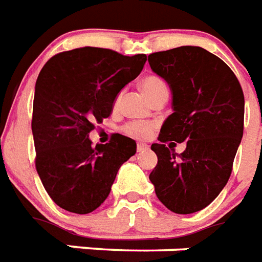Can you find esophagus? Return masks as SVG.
<instances>
[{
  "instance_id": "esophagus-1",
  "label": "esophagus",
  "mask_w": 262,
  "mask_h": 262,
  "mask_svg": "<svg viewBox=\"0 0 262 262\" xmlns=\"http://www.w3.org/2000/svg\"><path fill=\"white\" fill-rule=\"evenodd\" d=\"M145 149H148V145L144 144V143H139L137 144V152H144Z\"/></svg>"
}]
</instances>
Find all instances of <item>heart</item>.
Masks as SVG:
<instances>
[{
	"mask_svg": "<svg viewBox=\"0 0 262 262\" xmlns=\"http://www.w3.org/2000/svg\"><path fill=\"white\" fill-rule=\"evenodd\" d=\"M141 91L144 92V95L148 97L151 101L158 99L159 96L169 95V86L163 81L162 78L158 75H147L141 79L140 82ZM121 101V95H117L114 99V108H117ZM154 130V125L149 122H139V121H132V122L125 123L122 126V132L125 135L136 137V139H145L148 137Z\"/></svg>",
	"mask_w": 262,
	"mask_h": 262,
	"instance_id": "obj_1",
	"label": "heart"
}]
</instances>
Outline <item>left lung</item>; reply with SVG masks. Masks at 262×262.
<instances>
[{
  "label": "left lung",
  "instance_id": "obj_1",
  "mask_svg": "<svg viewBox=\"0 0 262 262\" xmlns=\"http://www.w3.org/2000/svg\"><path fill=\"white\" fill-rule=\"evenodd\" d=\"M154 73L173 93V111L151 145L158 163L149 180L158 199L177 214L209 206L228 183L243 136L245 96L233 71L199 47H180L148 56ZM187 143L183 154L172 144Z\"/></svg>",
  "mask_w": 262,
  "mask_h": 262
}]
</instances>
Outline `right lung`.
I'll return each instance as SVG.
<instances>
[{"label": "right lung", "mask_w": 262, "mask_h": 262, "mask_svg": "<svg viewBox=\"0 0 262 262\" xmlns=\"http://www.w3.org/2000/svg\"><path fill=\"white\" fill-rule=\"evenodd\" d=\"M147 56H123L85 47L48 60L35 82L33 104L35 169L53 202L88 214L104 202L136 141L114 133L93 148L89 133L108 118L114 99L144 67Z\"/></svg>", "instance_id": "right-lung-1"}]
</instances>
